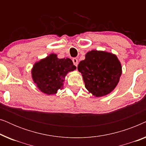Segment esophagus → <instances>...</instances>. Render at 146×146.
<instances>
[{"label":"esophagus","instance_id":"1","mask_svg":"<svg viewBox=\"0 0 146 146\" xmlns=\"http://www.w3.org/2000/svg\"><path fill=\"white\" fill-rule=\"evenodd\" d=\"M72 62H73L74 64V66H77L78 64V59L76 58H74L72 59Z\"/></svg>","mask_w":146,"mask_h":146}]
</instances>
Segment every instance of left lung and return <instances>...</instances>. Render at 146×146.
Instances as JSON below:
<instances>
[{"mask_svg": "<svg viewBox=\"0 0 146 146\" xmlns=\"http://www.w3.org/2000/svg\"><path fill=\"white\" fill-rule=\"evenodd\" d=\"M85 87L96 97L108 94L116 86L121 74L117 56L104 51L92 50L78 66Z\"/></svg>", "mask_w": 146, "mask_h": 146, "instance_id": "obj_1", "label": "left lung"}]
</instances>
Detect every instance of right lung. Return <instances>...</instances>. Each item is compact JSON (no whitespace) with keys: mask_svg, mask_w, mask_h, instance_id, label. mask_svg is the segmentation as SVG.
Instances as JSON below:
<instances>
[{"mask_svg":"<svg viewBox=\"0 0 146 146\" xmlns=\"http://www.w3.org/2000/svg\"><path fill=\"white\" fill-rule=\"evenodd\" d=\"M76 67L70 58L59 59L55 54L35 63L32 77L40 90L46 94H54L62 88L66 75Z\"/></svg>","mask_w":146,"mask_h":146,"instance_id":"1","label":"right lung"}]
</instances>
